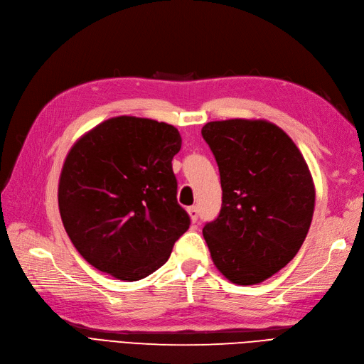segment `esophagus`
Instances as JSON below:
<instances>
[{
  "label": "esophagus",
  "mask_w": 364,
  "mask_h": 364,
  "mask_svg": "<svg viewBox=\"0 0 364 364\" xmlns=\"http://www.w3.org/2000/svg\"><path fill=\"white\" fill-rule=\"evenodd\" d=\"M187 215H189L191 220L195 224V222L198 220V210H196V207H189V208H187Z\"/></svg>",
  "instance_id": "obj_1"
}]
</instances>
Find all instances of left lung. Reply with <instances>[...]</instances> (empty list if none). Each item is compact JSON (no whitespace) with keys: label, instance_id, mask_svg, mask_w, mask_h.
<instances>
[{"label":"left lung","instance_id":"left-lung-1","mask_svg":"<svg viewBox=\"0 0 364 364\" xmlns=\"http://www.w3.org/2000/svg\"><path fill=\"white\" fill-rule=\"evenodd\" d=\"M222 208L203 234L213 264L232 284H260L281 271L309 232L314 183L302 152L266 119L207 122Z\"/></svg>","mask_w":364,"mask_h":364}]
</instances>
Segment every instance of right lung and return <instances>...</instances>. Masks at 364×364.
I'll list each match as a JSON object with an SVG mask.
<instances>
[{
	"label": "right lung",
	"instance_id": "obj_1",
	"mask_svg": "<svg viewBox=\"0 0 364 364\" xmlns=\"http://www.w3.org/2000/svg\"><path fill=\"white\" fill-rule=\"evenodd\" d=\"M180 148L173 125L114 116L69 149L58 210L77 251L98 271L137 281L168 262L191 224L172 171Z\"/></svg>",
	"mask_w": 364,
	"mask_h": 364
}]
</instances>
